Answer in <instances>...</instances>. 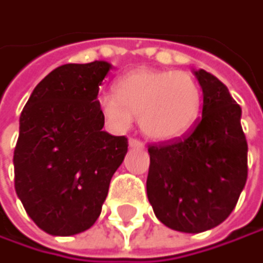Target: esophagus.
<instances>
[{
    "label": "esophagus",
    "mask_w": 263,
    "mask_h": 263,
    "mask_svg": "<svg viewBox=\"0 0 263 263\" xmlns=\"http://www.w3.org/2000/svg\"><path fill=\"white\" fill-rule=\"evenodd\" d=\"M129 146H130V148H143L145 145H143L142 140H139V139H136V137H130V139H129Z\"/></svg>",
    "instance_id": "obj_1"
}]
</instances>
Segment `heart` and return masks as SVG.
<instances>
[{"mask_svg":"<svg viewBox=\"0 0 263 263\" xmlns=\"http://www.w3.org/2000/svg\"><path fill=\"white\" fill-rule=\"evenodd\" d=\"M202 107V90L186 72L136 69L115 83V93L100 98L106 121L126 130L139 117L143 134L153 140L183 137L196 124Z\"/></svg>","mask_w":263,"mask_h":263,"instance_id":"obj_1","label":"heart"}]
</instances>
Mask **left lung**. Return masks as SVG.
<instances>
[{
    "label": "left lung",
    "mask_w": 263,
    "mask_h": 263,
    "mask_svg": "<svg viewBox=\"0 0 263 263\" xmlns=\"http://www.w3.org/2000/svg\"><path fill=\"white\" fill-rule=\"evenodd\" d=\"M194 73L203 92L202 117L183 137L148 146L149 203L163 225L182 233L220 225L248 176L240 106L213 73L203 69Z\"/></svg>",
    "instance_id": "8db88e82"
}]
</instances>
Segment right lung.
<instances>
[{
    "label": "right lung",
    "mask_w": 263,
    "mask_h": 263,
    "mask_svg": "<svg viewBox=\"0 0 263 263\" xmlns=\"http://www.w3.org/2000/svg\"><path fill=\"white\" fill-rule=\"evenodd\" d=\"M106 61L63 64L33 89L20 117L13 151L15 191L47 234L89 230L127 153V139L103 129L98 90Z\"/></svg>",
    "instance_id": "right-lung-1"
}]
</instances>
